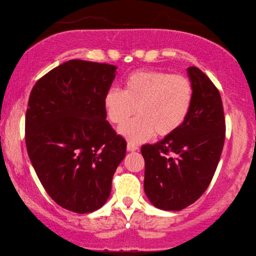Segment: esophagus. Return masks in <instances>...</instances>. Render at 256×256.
<instances>
[{"label":"esophagus","instance_id":"esophagus-1","mask_svg":"<svg viewBox=\"0 0 256 256\" xmlns=\"http://www.w3.org/2000/svg\"><path fill=\"white\" fill-rule=\"evenodd\" d=\"M138 149V144H133V142H128V151H136Z\"/></svg>","mask_w":256,"mask_h":256}]
</instances>
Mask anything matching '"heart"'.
Here are the masks:
<instances>
[{"mask_svg": "<svg viewBox=\"0 0 256 256\" xmlns=\"http://www.w3.org/2000/svg\"><path fill=\"white\" fill-rule=\"evenodd\" d=\"M194 88L188 76L159 70H136L125 78L123 92L112 88L104 97L108 120L130 142L168 136L185 123L192 108Z\"/></svg>", "mask_w": 256, "mask_h": 256, "instance_id": "obj_1", "label": "heart"}]
</instances>
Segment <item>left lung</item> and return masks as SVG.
<instances>
[{
    "mask_svg": "<svg viewBox=\"0 0 256 256\" xmlns=\"http://www.w3.org/2000/svg\"><path fill=\"white\" fill-rule=\"evenodd\" d=\"M194 88L185 123L154 144L142 146L144 192L154 206L180 211L211 183L222 152L226 122L219 90L200 68H188Z\"/></svg>",
    "mask_w": 256,
    "mask_h": 256,
    "instance_id": "left-lung-1",
    "label": "left lung"
}]
</instances>
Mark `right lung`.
<instances>
[{
    "label": "right lung",
    "instance_id": "1",
    "mask_svg": "<svg viewBox=\"0 0 256 256\" xmlns=\"http://www.w3.org/2000/svg\"><path fill=\"white\" fill-rule=\"evenodd\" d=\"M116 68L68 60L42 76L29 96L24 138L30 162L47 194L76 214L105 204L126 152V141L104 110Z\"/></svg>",
    "mask_w": 256,
    "mask_h": 256
}]
</instances>
